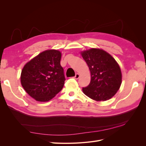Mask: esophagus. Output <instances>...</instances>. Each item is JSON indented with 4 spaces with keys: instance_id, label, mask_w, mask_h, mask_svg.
Returning <instances> with one entry per match:
<instances>
[{
    "instance_id": "esophagus-1",
    "label": "esophagus",
    "mask_w": 146,
    "mask_h": 146,
    "mask_svg": "<svg viewBox=\"0 0 146 146\" xmlns=\"http://www.w3.org/2000/svg\"><path fill=\"white\" fill-rule=\"evenodd\" d=\"M79 77H80V75H79L78 73H77V74H76V76H75V77H74V78L75 79H78Z\"/></svg>"
}]
</instances>
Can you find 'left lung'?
Wrapping results in <instances>:
<instances>
[{"label":"left lung","mask_w":146,"mask_h":146,"mask_svg":"<svg viewBox=\"0 0 146 146\" xmlns=\"http://www.w3.org/2000/svg\"><path fill=\"white\" fill-rule=\"evenodd\" d=\"M91 72V82L83 92L96 101H105L116 94L122 83L119 64L108 53L92 48L81 53Z\"/></svg>","instance_id":"1"}]
</instances>
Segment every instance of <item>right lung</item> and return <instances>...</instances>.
Segmentation results:
<instances>
[{"label":"right lung","mask_w":146,"mask_h":146,"mask_svg":"<svg viewBox=\"0 0 146 146\" xmlns=\"http://www.w3.org/2000/svg\"><path fill=\"white\" fill-rule=\"evenodd\" d=\"M61 57L58 50H45L26 63L22 70L21 85L36 100L47 102L63 89L66 79Z\"/></svg>","instance_id":"add662e5"}]
</instances>
